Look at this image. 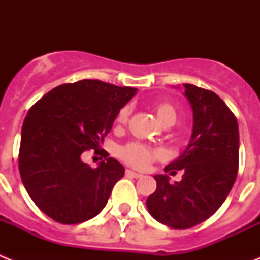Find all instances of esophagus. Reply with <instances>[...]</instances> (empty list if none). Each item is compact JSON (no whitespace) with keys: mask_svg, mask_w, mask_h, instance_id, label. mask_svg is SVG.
I'll return each mask as SVG.
<instances>
[{"mask_svg":"<svg viewBox=\"0 0 260 260\" xmlns=\"http://www.w3.org/2000/svg\"><path fill=\"white\" fill-rule=\"evenodd\" d=\"M126 176L134 177V178H141L142 174H139V173H137V172H133V171H130V169H127V171H126Z\"/></svg>","mask_w":260,"mask_h":260,"instance_id":"esophagus-1","label":"esophagus"}]
</instances>
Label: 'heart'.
Returning a JSON list of instances; mask_svg holds the SVG:
<instances>
[{"label":"heart","mask_w":260,"mask_h":260,"mask_svg":"<svg viewBox=\"0 0 260 260\" xmlns=\"http://www.w3.org/2000/svg\"><path fill=\"white\" fill-rule=\"evenodd\" d=\"M155 112L160 122L165 126L174 125L178 119V112H177L176 107L168 102H160L155 104ZM128 116H130V108H121L116 117L117 125H125L127 122ZM119 157L132 167L144 169L152 161L161 158L162 151L158 148H151V147L144 146L138 142H132V143L125 144L119 148Z\"/></svg>","instance_id":"1"}]
</instances>
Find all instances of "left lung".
<instances>
[{
    "label": "left lung",
    "instance_id": "obj_1",
    "mask_svg": "<svg viewBox=\"0 0 260 260\" xmlns=\"http://www.w3.org/2000/svg\"><path fill=\"white\" fill-rule=\"evenodd\" d=\"M183 88L194 116L191 139L164 168L171 174L182 171V180L172 185L167 174H156L157 187L146 202L153 219L176 229L201 224L221 207L237 177L240 152L237 118L226 104L208 89Z\"/></svg>",
    "mask_w": 260,
    "mask_h": 260
}]
</instances>
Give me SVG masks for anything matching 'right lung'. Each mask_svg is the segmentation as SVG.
Masks as SVG:
<instances>
[{
	"instance_id": "add662e5",
	"label": "right lung",
	"mask_w": 260,
	"mask_h": 260,
	"mask_svg": "<svg viewBox=\"0 0 260 260\" xmlns=\"http://www.w3.org/2000/svg\"><path fill=\"white\" fill-rule=\"evenodd\" d=\"M135 93L132 87L83 79L53 88L28 110L20 137V177L50 219L79 224L105 207L125 168L99 147ZM91 148L105 153L98 168L81 161V153Z\"/></svg>"
}]
</instances>
